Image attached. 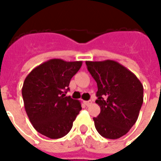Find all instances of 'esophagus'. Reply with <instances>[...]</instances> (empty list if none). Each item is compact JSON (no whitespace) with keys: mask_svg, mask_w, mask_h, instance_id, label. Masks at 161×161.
<instances>
[{"mask_svg":"<svg viewBox=\"0 0 161 161\" xmlns=\"http://www.w3.org/2000/svg\"><path fill=\"white\" fill-rule=\"evenodd\" d=\"M84 103H85L86 106H89V105L92 103V101H91V100H89V101H85V102H84Z\"/></svg>","mask_w":161,"mask_h":161,"instance_id":"34e87169","label":"esophagus"}]
</instances>
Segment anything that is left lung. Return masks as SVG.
<instances>
[{
  "instance_id": "left-lung-1",
  "label": "left lung",
  "mask_w": 161,
  "mask_h": 161,
  "mask_svg": "<svg viewBox=\"0 0 161 161\" xmlns=\"http://www.w3.org/2000/svg\"><path fill=\"white\" fill-rule=\"evenodd\" d=\"M96 80V103L101 112L94 117L97 131L103 137L117 139L127 133L138 118L143 102V86L132 72L113 60L86 61Z\"/></svg>"
}]
</instances>
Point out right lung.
I'll use <instances>...</instances> for the list:
<instances>
[{"mask_svg":"<svg viewBox=\"0 0 161 161\" xmlns=\"http://www.w3.org/2000/svg\"><path fill=\"white\" fill-rule=\"evenodd\" d=\"M81 65L82 61L50 59L25 78L22 88L25 111L34 128L42 135L57 139L71 130L81 105L66 93L71 78Z\"/></svg>","mask_w":161,"mask_h":161,"instance_id":"right-lung-1","label":"right lung"}]
</instances>
